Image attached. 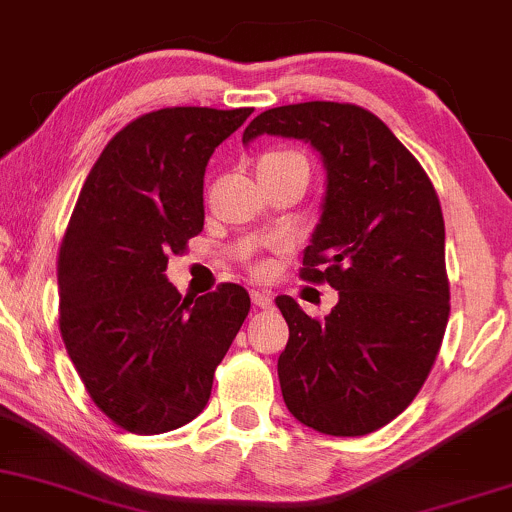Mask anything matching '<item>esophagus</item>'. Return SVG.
Masks as SVG:
<instances>
[{
	"label": "esophagus",
	"instance_id": "esophagus-1",
	"mask_svg": "<svg viewBox=\"0 0 512 512\" xmlns=\"http://www.w3.org/2000/svg\"><path fill=\"white\" fill-rule=\"evenodd\" d=\"M251 302L261 306V309H270V306H273V294L266 290H254L251 292Z\"/></svg>",
	"mask_w": 512,
	"mask_h": 512
}]
</instances>
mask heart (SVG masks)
<instances>
[{"label":"heart","instance_id":"heart-1","mask_svg":"<svg viewBox=\"0 0 512 512\" xmlns=\"http://www.w3.org/2000/svg\"><path fill=\"white\" fill-rule=\"evenodd\" d=\"M287 165H306L304 155H299L297 150H287V148H275L263 153L258 158V172L261 170H278V167H287Z\"/></svg>","mask_w":512,"mask_h":512}]
</instances>
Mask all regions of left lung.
Wrapping results in <instances>:
<instances>
[{
  "mask_svg": "<svg viewBox=\"0 0 512 512\" xmlns=\"http://www.w3.org/2000/svg\"><path fill=\"white\" fill-rule=\"evenodd\" d=\"M302 138L326 167V196L304 280L328 282L338 304L306 316L275 299L290 326L278 378L299 422L328 436H364L393 422L422 390L450 314L446 225L417 158L376 114L350 102H299L244 129Z\"/></svg>",
  "mask_w": 512,
  "mask_h": 512,
  "instance_id": "8db88e82",
  "label": "left lung"
}]
</instances>
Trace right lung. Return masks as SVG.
I'll return each instance as SVG.
<instances>
[{
    "label": "right lung",
    "mask_w": 512,
    "mask_h": 512,
    "mask_svg": "<svg viewBox=\"0 0 512 512\" xmlns=\"http://www.w3.org/2000/svg\"><path fill=\"white\" fill-rule=\"evenodd\" d=\"M254 112L165 107L107 143L59 246V330L90 400L131 434L198 417L251 299L225 282L198 299L167 280V258L203 230L213 150Z\"/></svg>",
    "instance_id": "1"
}]
</instances>
